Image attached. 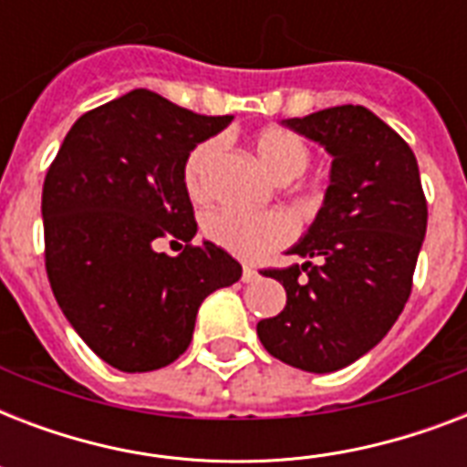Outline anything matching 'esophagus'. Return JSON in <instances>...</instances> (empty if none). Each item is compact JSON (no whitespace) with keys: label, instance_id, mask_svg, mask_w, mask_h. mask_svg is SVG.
<instances>
[{"label":"esophagus","instance_id":"obj_1","mask_svg":"<svg viewBox=\"0 0 467 467\" xmlns=\"http://www.w3.org/2000/svg\"><path fill=\"white\" fill-rule=\"evenodd\" d=\"M256 278H259V271H256L254 266H244V269H242V281H244V284H252Z\"/></svg>","mask_w":467,"mask_h":467}]
</instances>
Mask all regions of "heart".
I'll return each mask as SVG.
<instances>
[{
  "label": "heart",
  "mask_w": 467,
  "mask_h": 467,
  "mask_svg": "<svg viewBox=\"0 0 467 467\" xmlns=\"http://www.w3.org/2000/svg\"><path fill=\"white\" fill-rule=\"evenodd\" d=\"M252 150L266 171L278 182H291L306 171L310 148L303 135L288 128H264L252 135ZM218 152V140H203L191 150L183 164V183L191 198H201L205 189V174ZM203 233L218 247L242 259H259L271 249L291 240L293 225L284 213H237L215 211L203 220Z\"/></svg>",
  "instance_id": "1"
}]
</instances>
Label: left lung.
Listing matches in <instances>:
<instances>
[{
    "instance_id": "left-lung-1",
    "label": "left lung",
    "mask_w": 467,
    "mask_h": 467,
    "mask_svg": "<svg viewBox=\"0 0 467 467\" xmlns=\"http://www.w3.org/2000/svg\"><path fill=\"white\" fill-rule=\"evenodd\" d=\"M284 123L322 145L332 169L322 208L288 249L306 262L264 271L284 284L285 307L262 319L256 334L278 361L332 373L368 354L405 307L427 234V198L410 145L366 106Z\"/></svg>"
}]
</instances>
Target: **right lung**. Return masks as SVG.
Instances as JSON below:
<instances>
[{"instance_id": "1", "label": "right lung", "mask_w": 467, "mask_h": 467, "mask_svg": "<svg viewBox=\"0 0 467 467\" xmlns=\"http://www.w3.org/2000/svg\"><path fill=\"white\" fill-rule=\"evenodd\" d=\"M233 116H198L150 89L84 113L43 183L46 271L84 344L123 373H148L189 348L198 307L242 266L196 237L183 164ZM160 236L187 242L169 257Z\"/></svg>"}]
</instances>
